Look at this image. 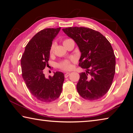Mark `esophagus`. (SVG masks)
Masks as SVG:
<instances>
[{
  "mask_svg": "<svg viewBox=\"0 0 133 133\" xmlns=\"http://www.w3.org/2000/svg\"><path fill=\"white\" fill-rule=\"evenodd\" d=\"M70 73H66V74H65L64 75V77H65V78H67V77H69V76L70 75Z\"/></svg>",
  "mask_w": 133,
  "mask_h": 133,
  "instance_id": "obj_1",
  "label": "esophagus"
}]
</instances>
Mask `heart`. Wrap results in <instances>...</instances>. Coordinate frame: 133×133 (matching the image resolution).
Here are the masks:
<instances>
[{
  "instance_id": "b5f03b06",
  "label": "heart",
  "mask_w": 133,
  "mask_h": 133,
  "mask_svg": "<svg viewBox=\"0 0 133 133\" xmlns=\"http://www.w3.org/2000/svg\"><path fill=\"white\" fill-rule=\"evenodd\" d=\"M70 40L71 39L64 40L63 41V43L69 41V40ZM55 44L54 43H53L51 44L50 48V53H52L53 52L54 49H55ZM71 61H75V60H72ZM59 67H60V68H62V69L65 70H70L72 68L71 62L70 61H64V62H62L61 63L59 64Z\"/></svg>"
}]
</instances>
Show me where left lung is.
I'll return each instance as SVG.
<instances>
[{"label": "left lung", "mask_w": 133, "mask_h": 133, "mask_svg": "<svg viewBox=\"0 0 133 133\" xmlns=\"http://www.w3.org/2000/svg\"><path fill=\"white\" fill-rule=\"evenodd\" d=\"M79 48V66L86 70L80 74L77 84L78 94L87 100L102 97L112 84L116 70V57L110 43L93 29L73 27L63 29Z\"/></svg>", "instance_id": "obj_1"}]
</instances>
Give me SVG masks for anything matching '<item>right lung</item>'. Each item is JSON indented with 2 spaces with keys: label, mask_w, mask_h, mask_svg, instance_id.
Returning a JSON list of instances; mask_svg holds the SVG:
<instances>
[{
  "label": "right lung",
  "mask_w": 133,
  "mask_h": 133,
  "mask_svg": "<svg viewBox=\"0 0 133 133\" xmlns=\"http://www.w3.org/2000/svg\"><path fill=\"white\" fill-rule=\"evenodd\" d=\"M61 28H48L40 31L26 45L21 58L22 77L31 94L42 102L49 103L61 94L64 75L54 73L53 77H45L43 70L48 66L50 48Z\"/></svg>",
  "instance_id": "1"
}]
</instances>
